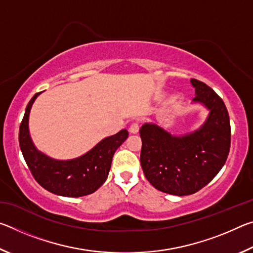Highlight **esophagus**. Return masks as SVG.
I'll use <instances>...</instances> for the list:
<instances>
[{
  "mask_svg": "<svg viewBox=\"0 0 253 253\" xmlns=\"http://www.w3.org/2000/svg\"><path fill=\"white\" fill-rule=\"evenodd\" d=\"M129 131L131 134H137V132L139 131V123L138 122L131 123V125L129 127Z\"/></svg>",
  "mask_w": 253,
  "mask_h": 253,
  "instance_id": "1",
  "label": "esophagus"
}]
</instances>
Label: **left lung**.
<instances>
[{
  "instance_id": "obj_1",
  "label": "left lung",
  "mask_w": 253,
  "mask_h": 253,
  "mask_svg": "<svg viewBox=\"0 0 253 253\" xmlns=\"http://www.w3.org/2000/svg\"><path fill=\"white\" fill-rule=\"evenodd\" d=\"M194 101L210 110L208 121L199 130L175 137L154 124H145L140 165L145 177L158 191L173 195H190L215 177L228 158L231 126L228 109L217 93L198 79Z\"/></svg>"
}]
</instances>
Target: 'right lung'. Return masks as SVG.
Masks as SVG:
<instances>
[{"label":"right lung","mask_w":253,"mask_h":253,"mask_svg":"<svg viewBox=\"0 0 253 253\" xmlns=\"http://www.w3.org/2000/svg\"><path fill=\"white\" fill-rule=\"evenodd\" d=\"M34 95L25 108L19 129L21 152L34 179L51 193L79 198L97 191L108 177L111 160L116 149L125 142L128 131L123 129L116 135L107 137L84 156L71 161H55L37 151L29 135V114Z\"/></svg>","instance_id":"obj_1"}]
</instances>
